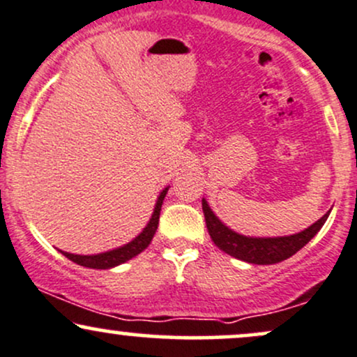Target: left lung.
I'll return each instance as SVG.
<instances>
[{"label":"left lung","mask_w":357,"mask_h":357,"mask_svg":"<svg viewBox=\"0 0 357 357\" xmlns=\"http://www.w3.org/2000/svg\"><path fill=\"white\" fill-rule=\"evenodd\" d=\"M203 213H205L206 229L211 241L215 242L218 249L227 252L229 256L236 259L250 262V264H276L307 245L313 237L317 236L325 220L328 218V213H325L320 220H317L308 229L301 230L298 234L284 237H249L237 234L236 230L229 229L217 215L210 208L208 202L205 198L202 199Z\"/></svg>","instance_id":"1"}]
</instances>
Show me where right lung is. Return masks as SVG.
Segmentation results:
<instances>
[{
  "label": "right lung",
  "instance_id": "obj_1",
  "mask_svg": "<svg viewBox=\"0 0 357 357\" xmlns=\"http://www.w3.org/2000/svg\"><path fill=\"white\" fill-rule=\"evenodd\" d=\"M167 190H169V186L164 188V190L160 191L159 197H158V202H155L154 211H152L151 220H149L146 227H144L142 232H140L139 236L134 238V241L128 242V244L120 245V248H116V249L107 250V252L91 254V256H79V254L64 252V250H61V252L64 254L68 259L76 262V264L84 266V268H91V269H109V268H115V266H120V264H123V262L130 261L132 257H135L137 254L142 252V250L146 249L149 244H151L152 237H154L155 230H158L160 206H162L164 197L167 195Z\"/></svg>",
  "mask_w": 357,
  "mask_h": 357
}]
</instances>
